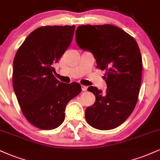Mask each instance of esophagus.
Instances as JSON below:
<instances>
[{
    "instance_id": "esophagus-1",
    "label": "esophagus",
    "mask_w": 160,
    "mask_h": 160,
    "mask_svg": "<svg viewBox=\"0 0 160 160\" xmlns=\"http://www.w3.org/2000/svg\"><path fill=\"white\" fill-rule=\"evenodd\" d=\"M81 88H82V90L83 92H85L87 90V86H81Z\"/></svg>"
}]
</instances>
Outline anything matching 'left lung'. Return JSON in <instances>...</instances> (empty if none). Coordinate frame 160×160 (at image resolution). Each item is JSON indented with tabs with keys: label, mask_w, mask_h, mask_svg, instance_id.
Listing matches in <instances>:
<instances>
[{
	"label": "left lung",
	"mask_w": 160,
	"mask_h": 160,
	"mask_svg": "<svg viewBox=\"0 0 160 160\" xmlns=\"http://www.w3.org/2000/svg\"><path fill=\"white\" fill-rule=\"evenodd\" d=\"M76 42L80 48L92 53L98 68L106 70L105 93L95 86L88 88L96 99L86 109V122L98 130L117 128L130 116L138 101L142 60L137 42L111 24L79 26Z\"/></svg>",
	"instance_id": "left-lung-1"
}]
</instances>
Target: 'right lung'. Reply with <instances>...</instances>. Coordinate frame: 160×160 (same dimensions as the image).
<instances>
[{
  "mask_svg": "<svg viewBox=\"0 0 160 160\" xmlns=\"http://www.w3.org/2000/svg\"><path fill=\"white\" fill-rule=\"evenodd\" d=\"M75 26L36 29L20 46L13 61L12 84L23 115L42 130H53L65 119L67 103L81 92L78 82L64 83L53 76L72 41Z\"/></svg>",
  "mask_w": 160,
  "mask_h": 160,
  "instance_id": "1",
  "label": "right lung"
}]
</instances>
